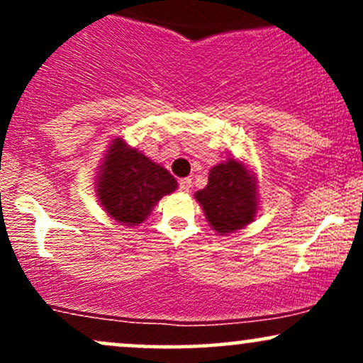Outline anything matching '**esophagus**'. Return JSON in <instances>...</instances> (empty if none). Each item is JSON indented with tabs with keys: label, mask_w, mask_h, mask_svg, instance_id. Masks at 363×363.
Listing matches in <instances>:
<instances>
[{
	"label": "esophagus",
	"mask_w": 363,
	"mask_h": 363,
	"mask_svg": "<svg viewBox=\"0 0 363 363\" xmlns=\"http://www.w3.org/2000/svg\"><path fill=\"white\" fill-rule=\"evenodd\" d=\"M191 187H193V181H191L189 177H184L179 181V189H181L182 193H189Z\"/></svg>",
	"instance_id": "1"
}]
</instances>
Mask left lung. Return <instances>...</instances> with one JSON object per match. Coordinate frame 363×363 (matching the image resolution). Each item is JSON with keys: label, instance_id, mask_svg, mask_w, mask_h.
<instances>
[{"label": "left lung", "instance_id": "1", "mask_svg": "<svg viewBox=\"0 0 363 363\" xmlns=\"http://www.w3.org/2000/svg\"><path fill=\"white\" fill-rule=\"evenodd\" d=\"M211 228L220 235L251 223L257 210L256 177L235 158L210 170L205 189L194 194Z\"/></svg>", "mask_w": 363, "mask_h": 363}]
</instances>
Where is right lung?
I'll return each mask as SVG.
<instances>
[{
  "mask_svg": "<svg viewBox=\"0 0 363 363\" xmlns=\"http://www.w3.org/2000/svg\"><path fill=\"white\" fill-rule=\"evenodd\" d=\"M95 186L101 205L116 222L138 225L162 196L176 191L177 182L167 169L116 138L104 157Z\"/></svg>",
  "mask_w": 363,
  "mask_h": 363,
  "instance_id": "1",
  "label": "right lung"
}]
</instances>
